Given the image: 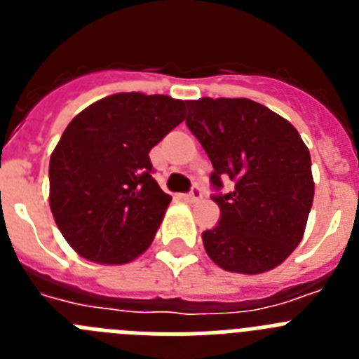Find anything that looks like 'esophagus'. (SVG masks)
Listing matches in <instances>:
<instances>
[{"instance_id":"esophagus-1","label":"esophagus","mask_w":359,"mask_h":359,"mask_svg":"<svg viewBox=\"0 0 359 359\" xmlns=\"http://www.w3.org/2000/svg\"><path fill=\"white\" fill-rule=\"evenodd\" d=\"M201 198H203V190H201V187H198V185L192 187V190H190L189 196H187V199H189V201H192V203L199 201Z\"/></svg>"}]
</instances>
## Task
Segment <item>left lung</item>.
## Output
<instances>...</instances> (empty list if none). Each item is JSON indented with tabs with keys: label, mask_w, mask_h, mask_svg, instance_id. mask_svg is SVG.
Segmentation results:
<instances>
[{
	"label": "left lung",
	"mask_w": 359,
	"mask_h": 359,
	"mask_svg": "<svg viewBox=\"0 0 359 359\" xmlns=\"http://www.w3.org/2000/svg\"><path fill=\"white\" fill-rule=\"evenodd\" d=\"M187 128L214 167L219 224L203 231L208 257L226 271L257 275L291 255L306 230L315 183L297 129L250 98L187 100ZM232 189L220 192L222 182Z\"/></svg>",
	"instance_id": "1"
}]
</instances>
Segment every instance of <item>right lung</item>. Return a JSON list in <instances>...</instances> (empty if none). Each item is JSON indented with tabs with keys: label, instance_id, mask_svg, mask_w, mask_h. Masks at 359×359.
<instances>
[{
	"label": "right lung",
	"instance_id": "obj_1",
	"mask_svg": "<svg viewBox=\"0 0 359 359\" xmlns=\"http://www.w3.org/2000/svg\"><path fill=\"white\" fill-rule=\"evenodd\" d=\"M183 120V100L116 93L68 123L50 156V208L79 255L126 264L151 246L172 198L149 152Z\"/></svg>",
	"mask_w": 359,
	"mask_h": 359
}]
</instances>
